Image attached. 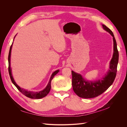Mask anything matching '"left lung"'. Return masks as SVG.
Masks as SVG:
<instances>
[{
  "mask_svg": "<svg viewBox=\"0 0 127 127\" xmlns=\"http://www.w3.org/2000/svg\"><path fill=\"white\" fill-rule=\"evenodd\" d=\"M102 26L103 29L109 32L113 37V54L110 63V69L102 79L94 81L85 80L80 74L71 71L73 90L80 97L91 98L98 96L112 85L116 77L119 60V52L116 40L112 31L105 25L102 24Z\"/></svg>",
  "mask_w": 127,
  "mask_h": 127,
  "instance_id": "1",
  "label": "left lung"
}]
</instances>
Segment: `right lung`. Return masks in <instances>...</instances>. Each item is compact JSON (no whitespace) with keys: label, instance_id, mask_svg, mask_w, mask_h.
Returning a JSON list of instances; mask_svg holds the SVG:
<instances>
[{"label":"right lung","instance_id":"1","mask_svg":"<svg viewBox=\"0 0 127 127\" xmlns=\"http://www.w3.org/2000/svg\"><path fill=\"white\" fill-rule=\"evenodd\" d=\"M15 37H14V38H15ZM13 43L10 46L9 52V55H8V71H9V74L11 82H12L14 85L17 87V89L20 91L23 94H24V95L30 98L39 99V98H42L45 97V96H47L48 94L50 91V90H51V82L52 79L53 78L54 76L57 74V73H58V72L59 71V70H56L55 71H54L52 73V74L51 75L50 79V80H49V82L47 86H46V87L43 90H42L40 92H33V91H28V90H25V89H24V88H21L16 83V82H15V80L13 78V77L12 76V74H11V69L10 67V56H11V48H12Z\"/></svg>","mask_w":127,"mask_h":127}]
</instances>
